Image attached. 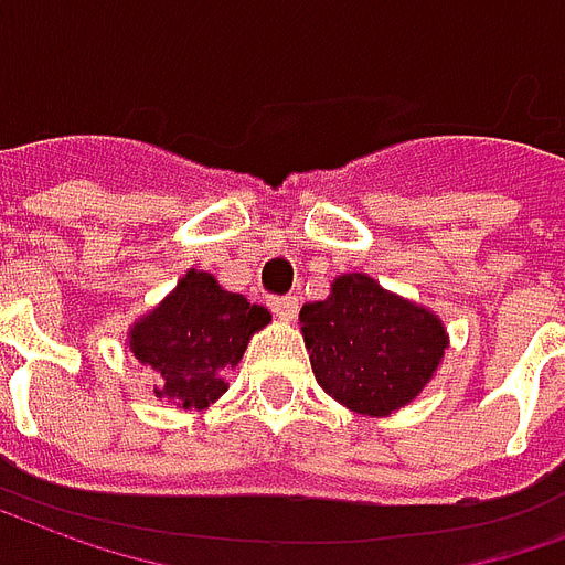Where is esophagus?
<instances>
[{
    "label": "esophagus",
    "mask_w": 565,
    "mask_h": 565,
    "mask_svg": "<svg viewBox=\"0 0 565 565\" xmlns=\"http://www.w3.org/2000/svg\"><path fill=\"white\" fill-rule=\"evenodd\" d=\"M268 306L274 309V315H277V318H282V321H291V318L297 315V300L291 295L268 297Z\"/></svg>",
    "instance_id": "obj_1"
}]
</instances>
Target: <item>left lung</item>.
Instances as JSON below:
<instances>
[{
  "instance_id": "1",
  "label": "left lung",
  "mask_w": 565,
  "mask_h": 565,
  "mask_svg": "<svg viewBox=\"0 0 565 565\" xmlns=\"http://www.w3.org/2000/svg\"><path fill=\"white\" fill-rule=\"evenodd\" d=\"M315 380L353 413L388 415L413 401L448 348L433 312L388 295L365 274H344L327 300L300 309Z\"/></svg>"
}]
</instances>
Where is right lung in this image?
Returning a JSON list of instances; mask_svg holds the SVG:
<instances>
[{
  "label": "right lung",
  "mask_w": 565,
  "mask_h": 565,
  "mask_svg": "<svg viewBox=\"0 0 565 565\" xmlns=\"http://www.w3.org/2000/svg\"><path fill=\"white\" fill-rule=\"evenodd\" d=\"M268 309L223 291L203 270H188L177 291L132 327L129 348L159 374L156 397L182 409H205L226 392L223 371L238 365Z\"/></svg>",
  "instance_id": "right-lung-1"
}]
</instances>
